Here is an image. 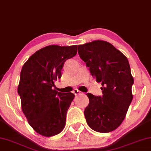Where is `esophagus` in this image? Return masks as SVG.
Masks as SVG:
<instances>
[{"label":"esophagus","instance_id":"esophagus-1","mask_svg":"<svg viewBox=\"0 0 151 151\" xmlns=\"http://www.w3.org/2000/svg\"><path fill=\"white\" fill-rule=\"evenodd\" d=\"M73 93L75 94V95H79L81 93H82V92L80 91H78V89H75L73 91Z\"/></svg>","mask_w":151,"mask_h":151}]
</instances>
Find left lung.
<instances>
[{
  "label": "left lung",
  "instance_id": "left-lung-1",
  "mask_svg": "<svg viewBox=\"0 0 151 151\" xmlns=\"http://www.w3.org/2000/svg\"><path fill=\"white\" fill-rule=\"evenodd\" d=\"M78 53L92 76L102 85L101 97L87 93L89 104L84 114L88 126L101 133L116 130L125 118L133 99L134 78L128 59L103 40L78 45Z\"/></svg>",
  "mask_w": 151,
  "mask_h": 151
}]
</instances>
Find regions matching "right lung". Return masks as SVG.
Here are the masks:
<instances>
[{
    "label": "right lung",
    "instance_id": "right-lung-1",
    "mask_svg": "<svg viewBox=\"0 0 151 151\" xmlns=\"http://www.w3.org/2000/svg\"><path fill=\"white\" fill-rule=\"evenodd\" d=\"M77 47L47 45L31 56L21 69L17 88L21 108L29 125L42 136L57 135L65 126L75 95L58 92L54 81L61 78L64 63L75 56Z\"/></svg>",
    "mask_w": 151,
    "mask_h": 151
}]
</instances>
